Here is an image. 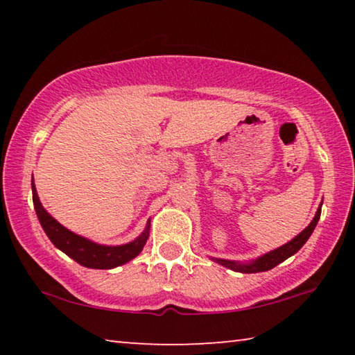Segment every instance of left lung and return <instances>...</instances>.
Returning a JSON list of instances; mask_svg holds the SVG:
<instances>
[{"label": "left lung", "mask_w": 355, "mask_h": 355, "mask_svg": "<svg viewBox=\"0 0 355 355\" xmlns=\"http://www.w3.org/2000/svg\"><path fill=\"white\" fill-rule=\"evenodd\" d=\"M322 205V202H321ZM321 205L318 207V211L315 214L313 220L310 222L307 228H304L302 232L299 233L296 238H293L290 243H286L282 245V248L275 249L268 252V254H264L263 257L257 258V260L250 261V263H239V261H232V260H222V258H211L213 261L222 264V266H225L228 269H232V271H236V272H243V274H252V272H264V271H269V269H272L274 266H277L279 263L285 261L286 258H290L291 255L296 254V252L302 248V245L307 243V239L310 238L311 233H313L315 227L318 224V220H320V216H321Z\"/></svg>", "instance_id": "1"}]
</instances>
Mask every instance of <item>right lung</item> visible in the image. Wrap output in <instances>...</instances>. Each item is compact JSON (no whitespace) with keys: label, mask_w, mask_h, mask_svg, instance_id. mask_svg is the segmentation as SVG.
<instances>
[{"label":"right lung","mask_w":355,"mask_h":355,"mask_svg":"<svg viewBox=\"0 0 355 355\" xmlns=\"http://www.w3.org/2000/svg\"><path fill=\"white\" fill-rule=\"evenodd\" d=\"M33 202L35 213L42 228H44L46 236L50 241L56 245L59 250H62L65 255L73 258L76 263L81 266L92 268V269H112L120 264L128 263L133 260L142 252L144 245H146L150 233V220L147 222L146 230L137 236L135 241L122 244V245H103L91 241V239L83 238L76 233L70 232L69 228L59 224V222L46 213V209L42 207L39 200L37 191L33 182Z\"/></svg>","instance_id":"add662e5"}]
</instances>
